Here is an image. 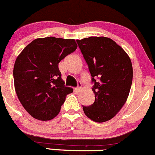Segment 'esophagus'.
<instances>
[{
    "label": "esophagus",
    "mask_w": 155,
    "mask_h": 155,
    "mask_svg": "<svg viewBox=\"0 0 155 155\" xmlns=\"http://www.w3.org/2000/svg\"><path fill=\"white\" fill-rule=\"evenodd\" d=\"M78 85H79V86L76 87V88H75V91H77V92H79V91H81V88H82V87H81V83H78Z\"/></svg>",
    "instance_id": "esophagus-1"
}]
</instances>
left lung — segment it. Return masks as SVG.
<instances>
[{"label": "left lung", "mask_w": 155, "mask_h": 155, "mask_svg": "<svg viewBox=\"0 0 155 155\" xmlns=\"http://www.w3.org/2000/svg\"><path fill=\"white\" fill-rule=\"evenodd\" d=\"M94 82L95 99L82 106L85 115L96 123L110 120L128 98L133 82V66L127 52L109 38L89 37L76 40Z\"/></svg>", "instance_id": "1"}]
</instances>
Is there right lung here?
<instances>
[{
	"label": "right lung",
	"mask_w": 155,
	"mask_h": 155,
	"mask_svg": "<svg viewBox=\"0 0 155 155\" xmlns=\"http://www.w3.org/2000/svg\"><path fill=\"white\" fill-rule=\"evenodd\" d=\"M77 48L74 39L40 38L18 55L13 67L14 87L25 110L38 120L54 118L73 88L66 87L58 64Z\"/></svg>",
	"instance_id": "obj_1"
}]
</instances>
